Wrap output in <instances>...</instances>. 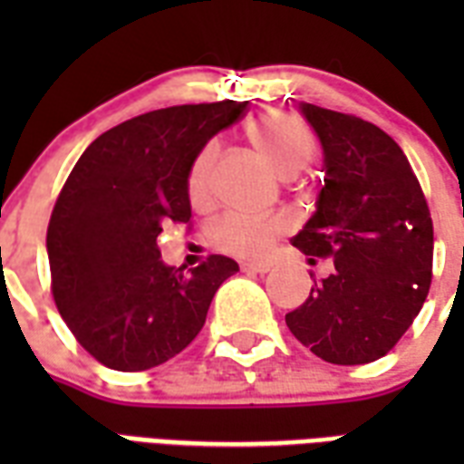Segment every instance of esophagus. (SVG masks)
Wrapping results in <instances>:
<instances>
[{
	"label": "esophagus",
	"mask_w": 464,
	"mask_h": 464,
	"mask_svg": "<svg viewBox=\"0 0 464 464\" xmlns=\"http://www.w3.org/2000/svg\"><path fill=\"white\" fill-rule=\"evenodd\" d=\"M240 267H243V272H255V275H265V272H269L267 262H243Z\"/></svg>",
	"instance_id": "obj_1"
}]
</instances>
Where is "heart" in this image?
Segmentation results:
<instances>
[{"instance_id":"obj_1","label":"heart","mask_w":464,"mask_h":464,"mask_svg":"<svg viewBox=\"0 0 464 464\" xmlns=\"http://www.w3.org/2000/svg\"><path fill=\"white\" fill-rule=\"evenodd\" d=\"M247 137L260 151L272 170L282 178H294L313 159V137L301 120L286 112H267L247 122ZM217 156V144H204L195 156L188 173V195L195 207L209 202V175ZM289 218L284 214L272 217H247V214H226L209 228L211 243L226 253L260 257L275 246L282 233L289 231Z\"/></svg>"}]
</instances>
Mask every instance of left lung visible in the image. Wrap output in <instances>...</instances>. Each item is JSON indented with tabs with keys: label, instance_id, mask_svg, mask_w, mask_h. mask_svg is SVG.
<instances>
[{
	"label": "left lung",
	"instance_id": "obj_1",
	"mask_svg": "<svg viewBox=\"0 0 464 464\" xmlns=\"http://www.w3.org/2000/svg\"><path fill=\"white\" fill-rule=\"evenodd\" d=\"M301 112L323 144L324 185L291 243L310 265L330 257L332 275L313 284L286 324L327 363H371L400 342L429 296L431 211L404 151L381 127L313 103Z\"/></svg>",
	"mask_w": 464,
	"mask_h": 464
}]
</instances>
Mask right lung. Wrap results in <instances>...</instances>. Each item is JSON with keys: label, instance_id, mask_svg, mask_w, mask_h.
<instances>
[{"label": "right lung", "instance_id": "obj_1", "mask_svg": "<svg viewBox=\"0 0 464 464\" xmlns=\"http://www.w3.org/2000/svg\"><path fill=\"white\" fill-rule=\"evenodd\" d=\"M247 101L173 105L103 132L76 160L47 226L53 298L76 342L112 371H147L199 334L217 289L238 272L224 255L168 267L166 224H189L188 173Z\"/></svg>", "mask_w": 464, "mask_h": 464}]
</instances>
